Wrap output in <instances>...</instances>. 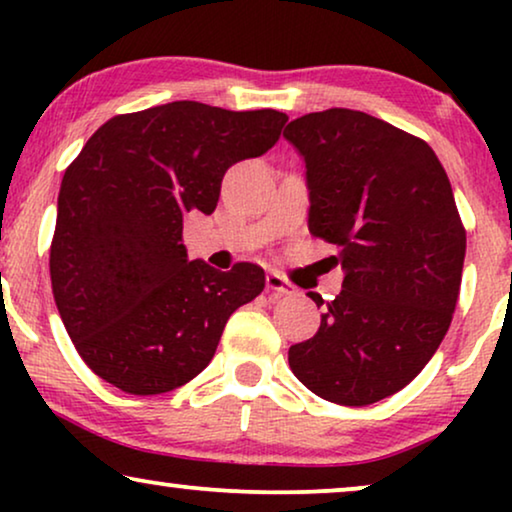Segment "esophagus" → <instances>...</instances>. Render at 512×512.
<instances>
[{"mask_svg": "<svg viewBox=\"0 0 512 512\" xmlns=\"http://www.w3.org/2000/svg\"><path fill=\"white\" fill-rule=\"evenodd\" d=\"M265 289H268L272 298H282L296 293V286H293L284 275H279V272H268V277H265Z\"/></svg>", "mask_w": 512, "mask_h": 512, "instance_id": "1", "label": "esophagus"}]
</instances>
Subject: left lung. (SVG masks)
Masks as SVG:
<instances>
[{"label":"left lung","instance_id":"1","mask_svg":"<svg viewBox=\"0 0 512 512\" xmlns=\"http://www.w3.org/2000/svg\"><path fill=\"white\" fill-rule=\"evenodd\" d=\"M307 167L310 233L338 247L342 291L289 366L338 405L382 401L422 373L450 328L466 230L450 179L424 139L354 109L286 125Z\"/></svg>","mask_w":512,"mask_h":512}]
</instances>
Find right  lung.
Masks as SVG:
<instances>
[{
	"instance_id": "add662e5",
	"label": "right lung",
	"mask_w": 512,
	"mask_h": 512,
	"mask_svg": "<svg viewBox=\"0 0 512 512\" xmlns=\"http://www.w3.org/2000/svg\"><path fill=\"white\" fill-rule=\"evenodd\" d=\"M289 116L170 102L109 118L65 170L51 242L58 312L86 366L125 394H165L212 361L265 272L188 261L184 216L212 214L223 174L272 149Z\"/></svg>"
}]
</instances>
